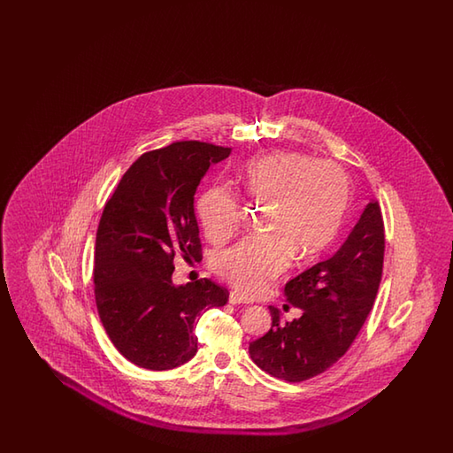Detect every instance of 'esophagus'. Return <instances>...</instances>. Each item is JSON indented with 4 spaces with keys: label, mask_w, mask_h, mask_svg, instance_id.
I'll use <instances>...</instances> for the list:
<instances>
[{
    "label": "esophagus",
    "mask_w": 453,
    "mask_h": 453,
    "mask_svg": "<svg viewBox=\"0 0 453 453\" xmlns=\"http://www.w3.org/2000/svg\"><path fill=\"white\" fill-rule=\"evenodd\" d=\"M230 303L231 304H250V299L244 298L238 291H231Z\"/></svg>",
    "instance_id": "esophagus-1"
}]
</instances>
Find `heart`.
<instances>
[{"instance_id":"b5f03b06","label":"heart","mask_w":453,"mask_h":453,"mask_svg":"<svg viewBox=\"0 0 453 453\" xmlns=\"http://www.w3.org/2000/svg\"><path fill=\"white\" fill-rule=\"evenodd\" d=\"M240 183L252 201L272 203L267 236H252L223 250L215 270L242 295L254 296L288 267L322 257L345 222L351 203L347 172L314 155L279 150L250 158ZM197 215L209 240H230L240 223V199L226 184L213 183L197 199Z\"/></svg>"}]
</instances>
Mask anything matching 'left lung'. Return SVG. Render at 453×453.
<instances>
[{"instance_id":"1","label":"left lung","mask_w":453,"mask_h":453,"mask_svg":"<svg viewBox=\"0 0 453 453\" xmlns=\"http://www.w3.org/2000/svg\"><path fill=\"white\" fill-rule=\"evenodd\" d=\"M384 219L366 205L342 248L285 285L289 304L303 311L291 322L269 306L272 328L250 343V359L270 376L303 382L326 372L353 345L372 309L384 267Z\"/></svg>"}]
</instances>
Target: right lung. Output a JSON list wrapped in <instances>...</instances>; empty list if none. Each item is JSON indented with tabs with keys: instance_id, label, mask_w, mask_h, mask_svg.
Listing matches in <instances>:
<instances>
[{
	"instance_id": "add662e5",
	"label": "right lung",
	"mask_w": 453,
	"mask_h": 453,
	"mask_svg": "<svg viewBox=\"0 0 453 453\" xmlns=\"http://www.w3.org/2000/svg\"><path fill=\"white\" fill-rule=\"evenodd\" d=\"M230 147L180 141L141 155L105 203L96 241V304L106 335L133 365L166 371L197 353L194 327L228 291L209 279L174 287L173 260L203 257L194 194Z\"/></svg>"
}]
</instances>
